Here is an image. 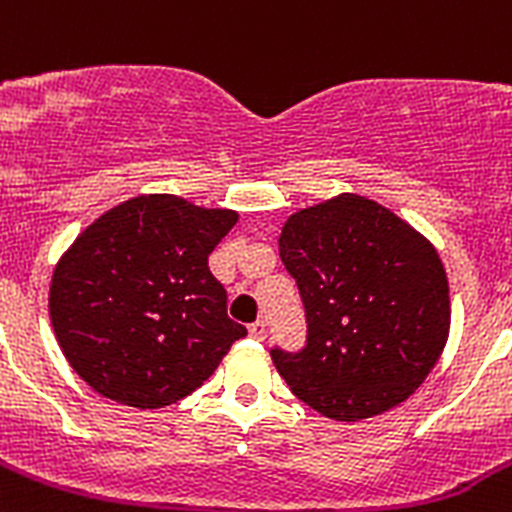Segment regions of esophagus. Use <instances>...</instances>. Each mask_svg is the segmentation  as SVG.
Here are the masks:
<instances>
[{"label": "esophagus", "mask_w": 512, "mask_h": 512, "mask_svg": "<svg viewBox=\"0 0 512 512\" xmlns=\"http://www.w3.org/2000/svg\"><path fill=\"white\" fill-rule=\"evenodd\" d=\"M250 336L257 338V341H262V338L267 336L265 321H255V323H252V326H250Z\"/></svg>", "instance_id": "34e87169"}]
</instances>
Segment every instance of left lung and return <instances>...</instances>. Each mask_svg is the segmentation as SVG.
Listing matches in <instances>:
<instances>
[{
  "instance_id": "left-lung-1",
  "label": "left lung",
  "mask_w": 512,
  "mask_h": 512,
  "mask_svg": "<svg viewBox=\"0 0 512 512\" xmlns=\"http://www.w3.org/2000/svg\"><path fill=\"white\" fill-rule=\"evenodd\" d=\"M308 336L272 348L290 391L336 422L389 412L417 391L450 336V285L427 237L374 199L338 194L280 234Z\"/></svg>"
}]
</instances>
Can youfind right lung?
Listing matches in <instances>:
<instances>
[{
  "mask_svg": "<svg viewBox=\"0 0 512 512\" xmlns=\"http://www.w3.org/2000/svg\"><path fill=\"white\" fill-rule=\"evenodd\" d=\"M237 224L174 194L108 209L60 257L50 321L75 374L105 399L159 409L204 384L247 328L229 321L209 255Z\"/></svg>",
  "mask_w": 512,
  "mask_h": 512,
  "instance_id": "obj_1",
  "label": "right lung"
}]
</instances>
